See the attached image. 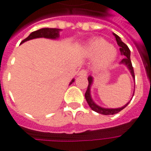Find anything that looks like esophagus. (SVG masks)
Here are the masks:
<instances>
[{
	"mask_svg": "<svg viewBox=\"0 0 151 151\" xmlns=\"http://www.w3.org/2000/svg\"><path fill=\"white\" fill-rule=\"evenodd\" d=\"M78 75L82 76V77H86V76L87 75V71L85 70V69H82L81 71H79L78 73Z\"/></svg>",
	"mask_w": 151,
	"mask_h": 151,
	"instance_id": "esophagus-1",
	"label": "esophagus"
}]
</instances>
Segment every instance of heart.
Wrapping results in <instances>:
<instances>
[{"instance_id":"heart-1","label":"heart","mask_w":151,"mask_h":151,"mask_svg":"<svg viewBox=\"0 0 151 151\" xmlns=\"http://www.w3.org/2000/svg\"><path fill=\"white\" fill-rule=\"evenodd\" d=\"M84 53L89 58L94 59V65L98 69H105L116 60V47L104 39L95 38L86 44Z\"/></svg>"}]
</instances>
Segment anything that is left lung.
<instances>
[{"mask_svg":"<svg viewBox=\"0 0 151 151\" xmlns=\"http://www.w3.org/2000/svg\"><path fill=\"white\" fill-rule=\"evenodd\" d=\"M113 35L116 38V40L117 44L120 46V51L121 55L124 56V58L121 61H120V64L122 65H124L126 66L127 69H129V71L131 73V75L133 77V80H135V76H134V71H133V68L132 66V63H131V60H130V50L129 48L128 47L125 43L122 42V40L120 39L117 35H116L115 33H113ZM88 87H87V90H86V92L85 94V98L87 101V104L90 106V108H91L93 111H96L98 113L103 114V115H114V114L118 113L119 111H120L121 110H123L124 108L126 107L127 105L129 104V102H128L126 104L124 105L123 107L118 108H103V107H100L99 106L98 104H96L94 100L92 99L91 94V86L93 85V82H94V78L92 76H89L88 77ZM134 95V90H133V96Z\"/></svg>","mask_w":151,"mask_h":151,"instance_id":"1","label":"left lung"}]
</instances>
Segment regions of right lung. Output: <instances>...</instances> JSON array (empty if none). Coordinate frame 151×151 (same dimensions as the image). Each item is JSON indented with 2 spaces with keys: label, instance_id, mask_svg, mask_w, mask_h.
<instances>
[{
  "label": "right lung",
  "instance_id": "add662e5",
  "mask_svg": "<svg viewBox=\"0 0 151 151\" xmlns=\"http://www.w3.org/2000/svg\"><path fill=\"white\" fill-rule=\"evenodd\" d=\"M60 31H61V29H57V28H41L40 30L31 32L27 38H26L24 40L22 41L21 43L27 42L28 40L37 39V38H46V39H50V40H57L60 37ZM73 82H74V78L72 79L69 85H71Z\"/></svg>",
  "mask_w": 151,
  "mask_h": 151
}]
</instances>
